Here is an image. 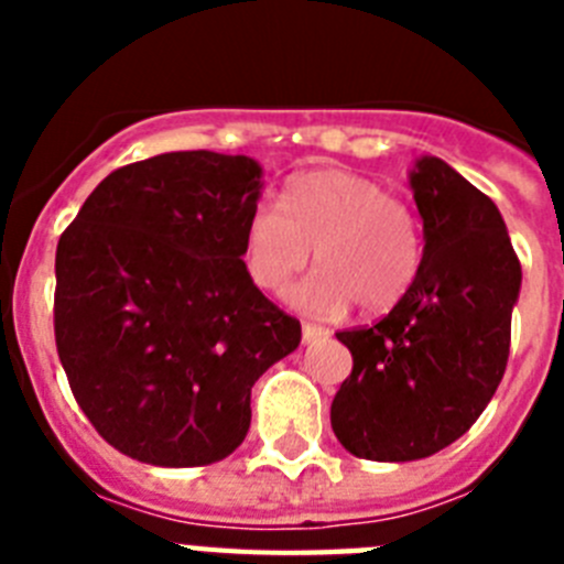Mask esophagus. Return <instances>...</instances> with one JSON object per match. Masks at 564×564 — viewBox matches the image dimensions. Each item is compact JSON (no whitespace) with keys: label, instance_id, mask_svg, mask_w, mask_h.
<instances>
[{"label":"esophagus","instance_id":"obj_1","mask_svg":"<svg viewBox=\"0 0 564 564\" xmlns=\"http://www.w3.org/2000/svg\"><path fill=\"white\" fill-rule=\"evenodd\" d=\"M330 333L325 330V327H316V325H302V341L305 344H313V341H322V338H327Z\"/></svg>","mask_w":564,"mask_h":564}]
</instances>
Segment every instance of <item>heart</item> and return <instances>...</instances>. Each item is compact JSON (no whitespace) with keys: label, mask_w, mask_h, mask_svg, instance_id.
<instances>
[{"label":"heart","mask_w":564,"mask_h":564,"mask_svg":"<svg viewBox=\"0 0 564 564\" xmlns=\"http://www.w3.org/2000/svg\"><path fill=\"white\" fill-rule=\"evenodd\" d=\"M291 302L318 316H341L356 302L364 313L395 307L421 271V231L412 212L381 183L341 169L296 174L282 208L257 203L248 212L242 253L253 285L279 293L305 271Z\"/></svg>","instance_id":"heart-1"}]
</instances>
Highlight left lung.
I'll use <instances>...</instances> for the list:
<instances>
[{
    "instance_id": "left-lung-1",
    "label": "left lung",
    "mask_w": 564,
    "mask_h": 564,
    "mask_svg": "<svg viewBox=\"0 0 564 564\" xmlns=\"http://www.w3.org/2000/svg\"><path fill=\"white\" fill-rule=\"evenodd\" d=\"M421 271L381 322L336 333L352 372L330 406L338 443L378 463L421 460L466 435L506 372L522 268L502 214L441 158L410 169Z\"/></svg>"
}]
</instances>
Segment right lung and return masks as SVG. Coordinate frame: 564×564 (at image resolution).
<instances>
[{
    "label": "right lung",
    "instance_id": "right-lung-1",
    "mask_svg": "<svg viewBox=\"0 0 564 564\" xmlns=\"http://www.w3.org/2000/svg\"><path fill=\"white\" fill-rule=\"evenodd\" d=\"M262 166L166 152L115 169L56 248V347L98 435L149 466H208L251 426V387L302 341L242 262Z\"/></svg>",
    "mask_w": 564,
    "mask_h": 564
}]
</instances>
